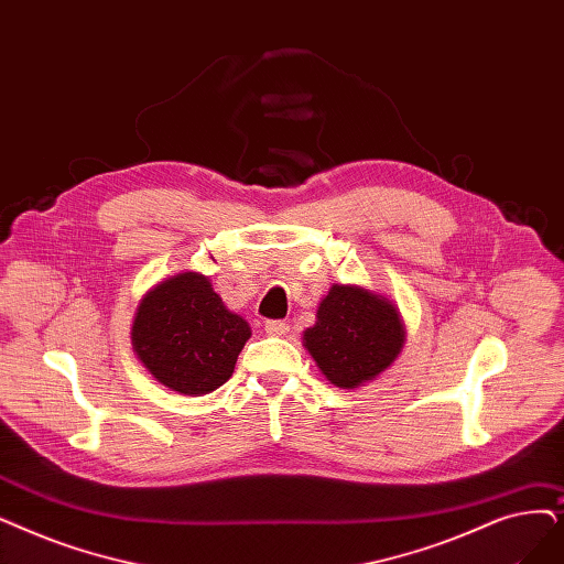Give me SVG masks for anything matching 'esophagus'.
Segmentation results:
<instances>
[{"label":"esophagus","instance_id":"esophagus-1","mask_svg":"<svg viewBox=\"0 0 564 564\" xmlns=\"http://www.w3.org/2000/svg\"><path fill=\"white\" fill-rule=\"evenodd\" d=\"M264 332L269 336H285L288 334V325L283 321H267L264 323Z\"/></svg>","mask_w":564,"mask_h":564}]
</instances>
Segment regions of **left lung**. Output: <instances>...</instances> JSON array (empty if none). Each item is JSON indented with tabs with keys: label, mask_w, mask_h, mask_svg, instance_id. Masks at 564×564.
Here are the masks:
<instances>
[{
	"label": "left lung",
	"mask_w": 564,
	"mask_h": 564,
	"mask_svg": "<svg viewBox=\"0 0 564 564\" xmlns=\"http://www.w3.org/2000/svg\"><path fill=\"white\" fill-rule=\"evenodd\" d=\"M302 343L334 387L355 389L397 361L405 327L399 306L380 292L334 283Z\"/></svg>",
	"instance_id": "left-lung-1"
}]
</instances>
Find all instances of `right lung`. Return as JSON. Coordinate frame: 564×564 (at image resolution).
Wrapping results in <instances>:
<instances>
[{"label":"right lung","mask_w":564,"mask_h":564,"mask_svg":"<svg viewBox=\"0 0 564 564\" xmlns=\"http://www.w3.org/2000/svg\"><path fill=\"white\" fill-rule=\"evenodd\" d=\"M249 338V323L200 272H182L147 290L131 327V346L147 373L184 397H203L228 382Z\"/></svg>","instance_id":"obj_1"}]
</instances>
